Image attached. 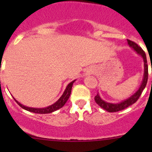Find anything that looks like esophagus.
I'll use <instances>...</instances> for the list:
<instances>
[{"instance_id": "obj_1", "label": "esophagus", "mask_w": 152, "mask_h": 152, "mask_svg": "<svg viewBox=\"0 0 152 152\" xmlns=\"http://www.w3.org/2000/svg\"><path fill=\"white\" fill-rule=\"evenodd\" d=\"M92 73H93V71H92V70H87V72H86V74H87V75H90V74H91Z\"/></svg>"}]
</instances>
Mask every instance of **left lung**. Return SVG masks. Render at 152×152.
Instances as JSON below:
<instances>
[{
  "label": "left lung",
  "mask_w": 152,
  "mask_h": 152,
  "mask_svg": "<svg viewBox=\"0 0 152 152\" xmlns=\"http://www.w3.org/2000/svg\"><path fill=\"white\" fill-rule=\"evenodd\" d=\"M127 43H128V45H129L130 48H132L139 56H140L142 57V61H143L144 67L143 77H142V82L140 84V87H139L138 90L134 94L129 96L128 99H124V100L121 101L119 103H111V102H106V101L103 100L101 98L100 95L98 93V94L95 96V101L98 104V105L100 106L102 109L107 110L109 113H115V112L121 111V110H124V109L127 108L128 107H129V106L132 105L133 104L135 103L137 101V99H139V97L140 96L142 90H144V88H145V85L147 84V80H148V65H147L146 56H145V52L142 50L141 48L138 46L137 44L132 42V41L129 40V39H127Z\"/></svg>",
  "instance_id": "1"
}]
</instances>
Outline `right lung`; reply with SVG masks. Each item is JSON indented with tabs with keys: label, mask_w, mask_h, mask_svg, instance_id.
<instances>
[{
	"label": "right lung",
	"mask_w": 152,
	"mask_h": 152,
	"mask_svg": "<svg viewBox=\"0 0 152 152\" xmlns=\"http://www.w3.org/2000/svg\"><path fill=\"white\" fill-rule=\"evenodd\" d=\"M76 82V79L73 81H72L71 82L67 85V86L65 88V91H64L63 94L61 96V97L56 101L55 103H53V104L48 106V107H42V108H35V107H26V106L20 103L18 101H17L15 98L13 97V99H15V102L18 103V104L20 106V107H22L24 110H27V111L31 112V113H38V114H48V113H51L53 112L56 111V110H59V109L62 108L64 105L65 104V103L67 102V101L68 100L69 97L70 96V93H71V89L72 87H73V83Z\"/></svg>",
	"instance_id": "obj_1"
}]
</instances>
